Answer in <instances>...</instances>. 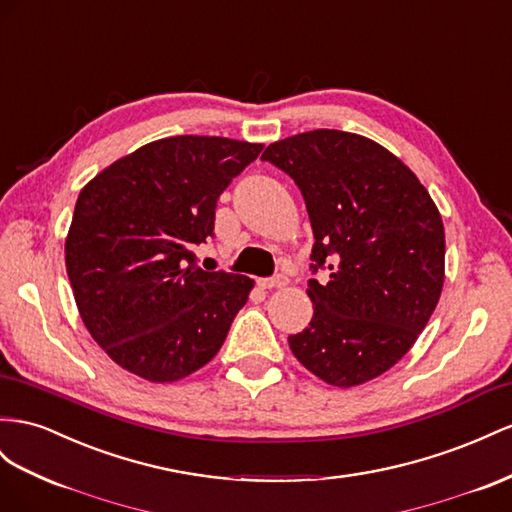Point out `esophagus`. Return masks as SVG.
<instances>
[{
    "label": "esophagus",
    "mask_w": 512,
    "mask_h": 512,
    "mask_svg": "<svg viewBox=\"0 0 512 512\" xmlns=\"http://www.w3.org/2000/svg\"><path fill=\"white\" fill-rule=\"evenodd\" d=\"M262 288H284L288 284L286 275H275V278H269V280H260L258 282Z\"/></svg>",
    "instance_id": "esophagus-1"
}]
</instances>
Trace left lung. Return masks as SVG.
Wrapping results in <instances>:
<instances>
[{
	"label": "left lung",
	"instance_id": "left-lung-1",
	"mask_svg": "<svg viewBox=\"0 0 512 512\" xmlns=\"http://www.w3.org/2000/svg\"><path fill=\"white\" fill-rule=\"evenodd\" d=\"M293 178L314 232V316L288 336L312 375L353 388L390 370L437 306L446 234L433 198L407 165L364 135L316 129L262 153Z\"/></svg>",
	"mask_w": 512,
	"mask_h": 512
}]
</instances>
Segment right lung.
<instances>
[{
	"instance_id": "add662e5",
	"label": "right lung",
	"mask_w": 512,
	"mask_h": 512,
	"mask_svg": "<svg viewBox=\"0 0 512 512\" xmlns=\"http://www.w3.org/2000/svg\"><path fill=\"white\" fill-rule=\"evenodd\" d=\"M262 150L228 137L176 135L114 161L81 189L64 245L90 336L153 383L189 377L222 349L254 280L204 271L222 191Z\"/></svg>"
}]
</instances>
